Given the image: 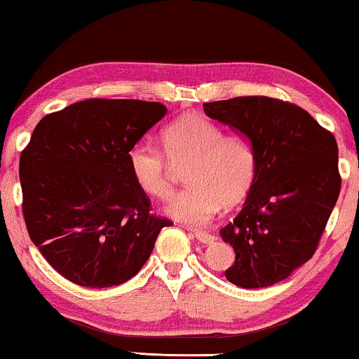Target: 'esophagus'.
<instances>
[{
    "label": "esophagus",
    "mask_w": 359,
    "mask_h": 359,
    "mask_svg": "<svg viewBox=\"0 0 359 359\" xmlns=\"http://www.w3.org/2000/svg\"><path fill=\"white\" fill-rule=\"evenodd\" d=\"M194 236H196L197 241H201V243H204V244H210V243L215 241V236L210 235V233H207V231L196 230L194 231Z\"/></svg>",
    "instance_id": "34e87169"
}]
</instances>
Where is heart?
<instances>
[{
  "label": "heart",
  "instance_id": "obj_1",
  "mask_svg": "<svg viewBox=\"0 0 359 359\" xmlns=\"http://www.w3.org/2000/svg\"><path fill=\"white\" fill-rule=\"evenodd\" d=\"M163 152L173 165L186 168L188 189L170 197L165 212L188 225H205L222 205H235L256 178V155L240 134H223L217 123L199 115H184L162 131ZM128 167L137 188L155 199L170 192L168 162L162 150L147 141L129 149Z\"/></svg>",
  "mask_w": 359,
  "mask_h": 359
}]
</instances>
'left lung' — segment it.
I'll list each match as a JSON object with an SVG mask.
<instances>
[{
    "instance_id": "left-lung-1",
    "label": "left lung",
    "mask_w": 359,
    "mask_h": 359,
    "mask_svg": "<svg viewBox=\"0 0 359 359\" xmlns=\"http://www.w3.org/2000/svg\"><path fill=\"white\" fill-rule=\"evenodd\" d=\"M205 115L251 142L256 178L220 230L236 259L225 277L241 288L282 282L316 252L340 194L339 147L303 108L270 97L204 103Z\"/></svg>"
}]
</instances>
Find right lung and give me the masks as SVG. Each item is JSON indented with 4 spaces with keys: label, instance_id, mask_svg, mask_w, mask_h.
Returning <instances> with one entry per match:
<instances>
[{
    "label": "right lung",
    "instance_id": "right-lung-1",
    "mask_svg": "<svg viewBox=\"0 0 359 359\" xmlns=\"http://www.w3.org/2000/svg\"><path fill=\"white\" fill-rule=\"evenodd\" d=\"M165 115L157 102L90 98L50 113L34 129L19 162L25 226L69 282H128L171 225L150 214L128 167L129 149Z\"/></svg>",
    "mask_w": 359,
    "mask_h": 359
}]
</instances>
